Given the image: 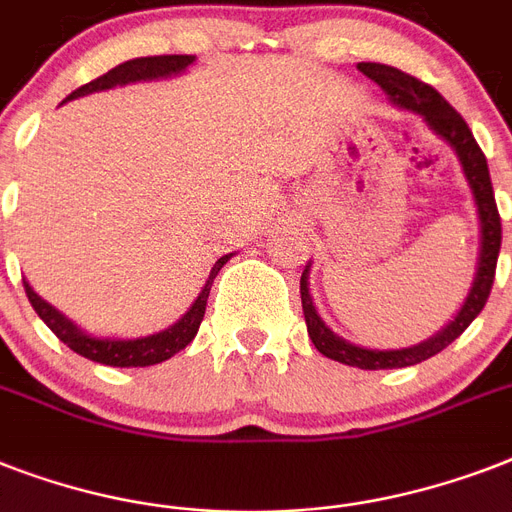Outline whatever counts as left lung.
<instances>
[{
  "label": "left lung",
  "mask_w": 512,
  "mask_h": 512,
  "mask_svg": "<svg viewBox=\"0 0 512 512\" xmlns=\"http://www.w3.org/2000/svg\"><path fill=\"white\" fill-rule=\"evenodd\" d=\"M358 71L369 76L372 82L380 84L382 92L388 95L393 106L401 108V111H409V114L422 116V122L428 124L438 138L446 140L452 146V151L460 159L462 175L468 180L478 212V263L465 303L460 305V311L454 313V319L441 332H436L428 340L417 342V345H409V348H364V345H356V342L335 335L324 324V319L316 311V305H313L311 281H308L311 279V263L305 265L303 279H300V297H303L308 337L313 340L316 350L324 353L327 358H332V361L358 366V369H401V366H414L420 364V361H428L436 353H441L446 345H452L473 324L478 313L484 311L494 284L497 257H500L502 223L500 212H497V201H494L489 164H486L484 151L478 148L476 138H473V132L465 124V119L430 84L420 82V79H414V76L404 74L398 68L382 66V63H358Z\"/></svg>",
  "instance_id": "obj_1"
}]
</instances>
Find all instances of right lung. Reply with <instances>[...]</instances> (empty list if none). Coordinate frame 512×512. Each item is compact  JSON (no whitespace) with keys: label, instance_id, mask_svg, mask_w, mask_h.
Here are the masks:
<instances>
[{"label":"right lung","instance_id":"right-lung-1","mask_svg":"<svg viewBox=\"0 0 512 512\" xmlns=\"http://www.w3.org/2000/svg\"><path fill=\"white\" fill-rule=\"evenodd\" d=\"M196 55H154V58H132L119 63L116 68H111L108 74L92 79L90 84H84L79 90H74L63 103L76 98H84V95H92V92L111 90V87H124V84L132 82H156V79H170V76H180L183 71H188ZM231 255H223L212 265L209 271V279L204 281L199 297L193 300V305L180 316V319L172 324V327L162 329V332H154V335L146 337H98L87 335L79 324L68 319L66 313H60L55 305H50L44 297H39L34 292V287L23 281L26 287L28 303L34 305V311L39 313V319L47 324V327L55 332L60 342H66L68 348L79 353V356L90 358V361H98V364L106 366H154L162 364L167 358H172L175 353L188 345V342L196 337L201 327V319H204V311H207V297L209 289H212V281L220 273Z\"/></svg>","mask_w":512,"mask_h":512}]
</instances>
